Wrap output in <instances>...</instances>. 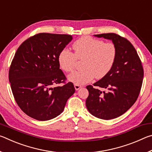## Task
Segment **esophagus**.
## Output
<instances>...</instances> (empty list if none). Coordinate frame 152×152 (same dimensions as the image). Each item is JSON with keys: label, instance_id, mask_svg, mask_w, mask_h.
I'll list each match as a JSON object with an SVG mask.
<instances>
[{"label": "esophagus", "instance_id": "1", "mask_svg": "<svg viewBox=\"0 0 152 152\" xmlns=\"http://www.w3.org/2000/svg\"><path fill=\"white\" fill-rule=\"evenodd\" d=\"M82 86H80V85H77V84H74V88H75L76 91H78L80 88H82Z\"/></svg>", "mask_w": 152, "mask_h": 152}]
</instances>
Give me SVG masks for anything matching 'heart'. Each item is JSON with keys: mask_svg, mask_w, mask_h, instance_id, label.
Segmentation results:
<instances>
[{"mask_svg": "<svg viewBox=\"0 0 152 152\" xmlns=\"http://www.w3.org/2000/svg\"><path fill=\"white\" fill-rule=\"evenodd\" d=\"M74 53L63 49L58 56L60 68L70 72L74 68L76 59L82 60L83 70L74 72L68 76L69 81L77 85L91 82L94 77L103 78L111 70L117 57V48L114 43H104L94 38L82 37L72 44Z\"/></svg>", "mask_w": 152, "mask_h": 152, "instance_id": "b5f03b06", "label": "heart"}]
</instances>
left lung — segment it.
I'll list each match as a JSON object with an SVG mask.
<instances>
[{"label":"left lung","mask_w":152,"mask_h":152,"mask_svg":"<svg viewBox=\"0 0 152 152\" xmlns=\"http://www.w3.org/2000/svg\"><path fill=\"white\" fill-rule=\"evenodd\" d=\"M94 36L111 40L116 46L117 57L109 72L93 84L96 88L86 86L89 95L86 106L93 116L109 120L124 114L137 101L143 69L135 49L125 38L115 33ZM101 88L105 91H102Z\"/></svg>","instance_id":"8db88e82"}]
</instances>
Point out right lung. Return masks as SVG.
I'll use <instances>...</instances> for the list:
<instances>
[{
  "label": "right lung",
  "instance_id": "obj_1",
  "mask_svg": "<svg viewBox=\"0 0 152 152\" xmlns=\"http://www.w3.org/2000/svg\"><path fill=\"white\" fill-rule=\"evenodd\" d=\"M72 39L70 35L42 33L25 40L17 49L9 79L15 101L28 116L38 121L58 117L75 92L72 82L52 87L66 80L58 56Z\"/></svg>",
  "mask_w": 152,
  "mask_h": 152
}]
</instances>
